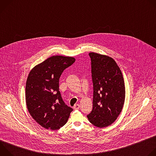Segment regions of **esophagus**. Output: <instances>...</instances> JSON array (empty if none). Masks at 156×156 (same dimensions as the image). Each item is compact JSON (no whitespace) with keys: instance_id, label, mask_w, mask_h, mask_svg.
I'll return each instance as SVG.
<instances>
[{"instance_id":"1","label":"esophagus","mask_w":156,"mask_h":156,"mask_svg":"<svg viewBox=\"0 0 156 156\" xmlns=\"http://www.w3.org/2000/svg\"><path fill=\"white\" fill-rule=\"evenodd\" d=\"M79 108H80V105L79 104H75L73 107V108L75 110H78V109H79Z\"/></svg>"}]
</instances>
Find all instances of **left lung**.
Wrapping results in <instances>:
<instances>
[{"label":"left lung","instance_id":"left-lung-1","mask_svg":"<svg viewBox=\"0 0 156 156\" xmlns=\"http://www.w3.org/2000/svg\"><path fill=\"white\" fill-rule=\"evenodd\" d=\"M91 60L93 83V110L87 117L99 128L112 125L121 113L125 99L122 73L112 57L89 53Z\"/></svg>","mask_w":156,"mask_h":156}]
</instances>
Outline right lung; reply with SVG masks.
<instances>
[{
    "label": "right lung",
    "mask_w": 156,
    "mask_h": 156,
    "mask_svg": "<svg viewBox=\"0 0 156 156\" xmlns=\"http://www.w3.org/2000/svg\"><path fill=\"white\" fill-rule=\"evenodd\" d=\"M75 62L73 57L54 55L34 66L28 74L25 88L27 108L44 128H60L73 111L63 101L58 83L63 70Z\"/></svg>",
    "instance_id": "add662e5"
}]
</instances>
